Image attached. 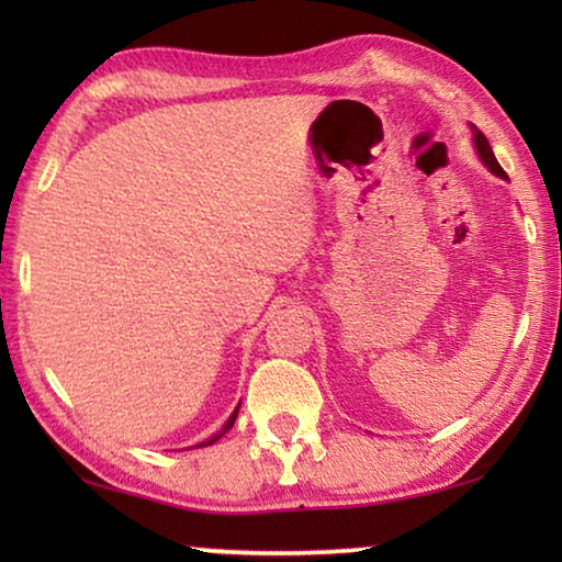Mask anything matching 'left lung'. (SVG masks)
<instances>
[{
	"label": "left lung",
	"instance_id": "obj_1",
	"mask_svg": "<svg viewBox=\"0 0 562 562\" xmlns=\"http://www.w3.org/2000/svg\"><path fill=\"white\" fill-rule=\"evenodd\" d=\"M473 131H475V136H473V140H475V150H479V156H481L483 164L488 166L491 173H496V176H501V178H506V170L501 168V164H498V160H496V156H493V150H491L488 138L483 136V133H481L479 128H473Z\"/></svg>",
	"mask_w": 562,
	"mask_h": 562
}]
</instances>
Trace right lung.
I'll list each match as a JSON object with an SVG mask.
<instances>
[{
	"label": "right lung",
	"instance_id": "obj_1",
	"mask_svg": "<svg viewBox=\"0 0 562 562\" xmlns=\"http://www.w3.org/2000/svg\"><path fill=\"white\" fill-rule=\"evenodd\" d=\"M235 418H237V408H235V412H233V416H231V418H227V424L223 426V431H221V434H215V436H213V439H207V441H205V443H201V446H211V443H215L217 439H221V436H223L225 431H231V429H233V424H235Z\"/></svg>",
	"mask_w": 562,
	"mask_h": 562
}]
</instances>
